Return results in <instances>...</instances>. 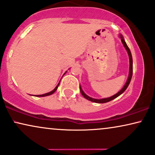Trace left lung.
I'll list each match as a JSON object with an SVG mask.
<instances>
[{
  "mask_svg": "<svg viewBox=\"0 0 155 155\" xmlns=\"http://www.w3.org/2000/svg\"><path fill=\"white\" fill-rule=\"evenodd\" d=\"M120 38H121V41L122 42V44H123V45L124 46V48H125V49L127 50V53H128V55H129V58H130V73H129V77H128V79H127V81L126 84L124 85V86L123 87H122V89L120 90V92H118L117 94H115V95L112 96V97H108V98H104V99H100V100H97V99H94V98H92V97H90L89 96H87L86 94L84 93V92L82 91L81 87L80 86V92H81V94L84 97L86 98V99L90 100V101H92V102H97V103H105V102H110L114 98L117 97L118 96L121 95L122 93H123V92L125 91V90L127 88L128 85H129L130 81H131V79H132V71H133V69H132V54H131V52H130V48H128L127 45V43H125V41H124L123 39V37L120 35Z\"/></svg>",
  "mask_w": 155,
  "mask_h": 155,
  "instance_id": "left-lung-1",
  "label": "left lung"
}]
</instances>
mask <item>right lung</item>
<instances>
[{"label":"right lung","mask_w":155,"mask_h":155,"mask_svg":"<svg viewBox=\"0 0 155 155\" xmlns=\"http://www.w3.org/2000/svg\"><path fill=\"white\" fill-rule=\"evenodd\" d=\"M59 84H60V82L59 83H58V85L56 86L55 87V89H54L53 91H51V92H48V93H45V94H43V95H37V97H45V96H48V95H52V94H53L54 92H55L56 90H57V89H58V86H59Z\"/></svg>","instance_id":"right-lung-1"}]
</instances>
